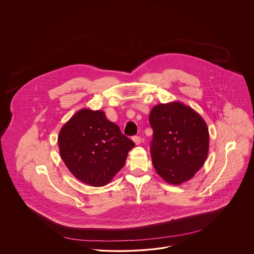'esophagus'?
I'll return each mask as SVG.
<instances>
[{"label": "esophagus", "mask_w": 254, "mask_h": 254, "mask_svg": "<svg viewBox=\"0 0 254 254\" xmlns=\"http://www.w3.org/2000/svg\"><path fill=\"white\" fill-rule=\"evenodd\" d=\"M133 142L135 143V145H140L141 144V138L139 136H134L132 137Z\"/></svg>", "instance_id": "obj_1"}]
</instances>
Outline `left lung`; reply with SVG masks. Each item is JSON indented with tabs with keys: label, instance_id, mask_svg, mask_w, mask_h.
<instances>
[{
	"label": "left lung",
	"instance_id": "obj_1",
	"mask_svg": "<svg viewBox=\"0 0 254 254\" xmlns=\"http://www.w3.org/2000/svg\"><path fill=\"white\" fill-rule=\"evenodd\" d=\"M152 164L161 178L178 186L190 180L208 154L209 133L203 117L181 102L151 109Z\"/></svg>",
	"mask_w": 254,
	"mask_h": 254
}]
</instances>
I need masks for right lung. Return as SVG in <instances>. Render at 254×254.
I'll return each mask as SVG.
<instances>
[{"mask_svg":"<svg viewBox=\"0 0 254 254\" xmlns=\"http://www.w3.org/2000/svg\"><path fill=\"white\" fill-rule=\"evenodd\" d=\"M58 145L75 178L91 187H104L124 167L135 144L103 110L82 109L61 128Z\"/></svg>","mask_w":254,"mask_h":254,"instance_id":"obj_1","label":"right lung"}]
</instances>
